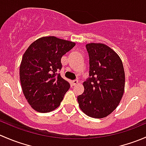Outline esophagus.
<instances>
[{
	"mask_svg": "<svg viewBox=\"0 0 146 146\" xmlns=\"http://www.w3.org/2000/svg\"><path fill=\"white\" fill-rule=\"evenodd\" d=\"M78 83V80H73V81H72V85H77Z\"/></svg>",
	"mask_w": 146,
	"mask_h": 146,
	"instance_id": "esophagus-1",
	"label": "esophagus"
}]
</instances>
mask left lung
I'll use <instances>...</instances> for the list:
<instances>
[{"mask_svg":"<svg viewBox=\"0 0 146 146\" xmlns=\"http://www.w3.org/2000/svg\"><path fill=\"white\" fill-rule=\"evenodd\" d=\"M90 58V78L78 97L80 110L88 117H107L119 105L124 92L125 73L119 56L101 43L86 44Z\"/></svg>","mask_w":146,"mask_h":146,"instance_id":"1","label":"left lung"}]
</instances>
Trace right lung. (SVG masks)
Wrapping results in <instances>:
<instances>
[{"label":"right lung","mask_w":146,"mask_h":146,"mask_svg":"<svg viewBox=\"0 0 146 146\" xmlns=\"http://www.w3.org/2000/svg\"><path fill=\"white\" fill-rule=\"evenodd\" d=\"M76 43L54 36H43L31 44L23 54L20 78L23 94L36 111L56 110L64 99L70 84L61 75V57Z\"/></svg>","instance_id":"right-lung-1"}]
</instances>
